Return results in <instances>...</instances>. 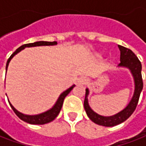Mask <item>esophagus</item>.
I'll list each match as a JSON object with an SVG mask.
<instances>
[{
    "label": "esophagus",
    "instance_id": "obj_1",
    "mask_svg": "<svg viewBox=\"0 0 146 146\" xmlns=\"http://www.w3.org/2000/svg\"><path fill=\"white\" fill-rule=\"evenodd\" d=\"M88 79L86 77H84V76H81L79 80H78V83L80 84H86L88 83Z\"/></svg>",
    "mask_w": 146,
    "mask_h": 146
}]
</instances>
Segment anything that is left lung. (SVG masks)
Here are the masks:
<instances>
[{
	"label": "left lung",
	"mask_w": 146,
	"mask_h": 146,
	"mask_svg": "<svg viewBox=\"0 0 146 146\" xmlns=\"http://www.w3.org/2000/svg\"><path fill=\"white\" fill-rule=\"evenodd\" d=\"M118 46L120 50V63L119 64V66L126 67L130 70L134 79L135 89H134V93H133L132 100L123 110H121L120 112L112 116H102L94 112L89 106L88 101V96L89 94V91H88V88H86L85 98H84V110L87 113L88 118L93 121V123H97L98 125H102V126H115L127 119L136 110L140 95L143 88V81H142V76H141V63L140 60L131 49L125 48L122 45H118Z\"/></svg>",
	"instance_id": "obj_1"
}]
</instances>
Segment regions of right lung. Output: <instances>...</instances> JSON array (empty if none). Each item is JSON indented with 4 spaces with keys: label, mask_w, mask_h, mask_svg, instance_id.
Here are the masks:
<instances>
[{
    "label": "right lung",
    "mask_w": 146,
    "mask_h": 146,
    "mask_svg": "<svg viewBox=\"0 0 146 146\" xmlns=\"http://www.w3.org/2000/svg\"><path fill=\"white\" fill-rule=\"evenodd\" d=\"M58 43L56 41H53V42H48V41H37V42L34 43H30V44H23L22 46H20L19 48H17L16 51L14 52L9 58L8 61L6 62V70L8 68L9 63L10 62V60L13 58L15 54H17L18 53H19L21 50H23V48H25L26 47H35V46H43V45H56ZM75 87V84L72 85L71 87H70L68 89H66V91H64L63 93H62L60 96H59L58 99L57 100L56 103L54 104L53 107L50 110H48L47 111L41 113V114H39V115H24L23 113H20L19 111H18L17 110L14 108V106H12V104L9 102V103L10 105L12 110H14V112L16 114V115L20 119H22L23 121H24L26 123H31V124H45V123H48L49 122L53 121L58 115L60 110L62 109V104H63V101H64L65 98L68 95V93H70V91L73 89V88Z\"/></svg>",
    "instance_id": "right-lung-1"
}]
</instances>
